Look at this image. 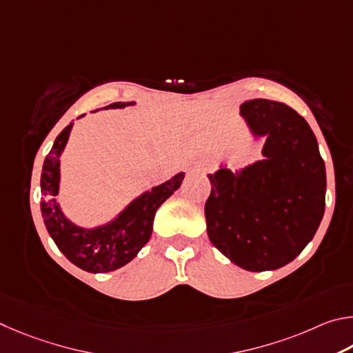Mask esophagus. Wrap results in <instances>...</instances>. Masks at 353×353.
Instances as JSON below:
<instances>
[{
	"label": "esophagus",
	"mask_w": 353,
	"mask_h": 353,
	"mask_svg": "<svg viewBox=\"0 0 353 353\" xmlns=\"http://www.w3.org/2000/svg\"><path fill=\"white\" fill-rule=\"evenodd\" d=\"M201 170H206V167L205 165H192V167H189V173L201 172Z\"/></svg>",
	"instance_id": "1"
}]
</instances>
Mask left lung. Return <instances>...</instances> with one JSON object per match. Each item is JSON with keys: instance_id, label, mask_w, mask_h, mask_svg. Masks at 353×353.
<instances>
[{"instance_id": "obj_1", "label": "left lung", "mask_w": 353, "mask_h": 353, "mask_svg": "<svg viewBox=\"0 0 353 353\" xmlns=\"http://www.w3.org/2000/svg\"><path fill=\"white\" fill-rule=\"evenodd\" d=\"M262 159L242 169L226 164L208 173V236L246 271L285 267L318 231L325 208V165L316 136L288 105L252 99L240 105Z\"/></svg>"}]
</instances>
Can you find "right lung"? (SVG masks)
Returning a JSON list of instances; mask_svg holds the SVG:
<instances>
[{
  "label": "right lung",
  "instance_id": "obj_1",
  "mask_svg": "<svg viewBox=\"0 0 353 353\" xmlns=\"http://www.w3.org/2000/svg\"><path fill=\"white\" fill-rule=\"evenodd\" d=\"M136 102H114L103 110L133 107ZM85 116V114H82ZM82 116H79L80 119ZM70 122L55 138L41 169V217L49 236L71 263L88 273H110L138 256L153 231L158 208L181 186L184 172L176 173L159 186L136 196L114 219L92 228L79 226L65 215L57 195L60 192V157L70 139Z\"/></svg>",
  "mask_w": 353,
  "mask_h": 353
}]
</instances>
